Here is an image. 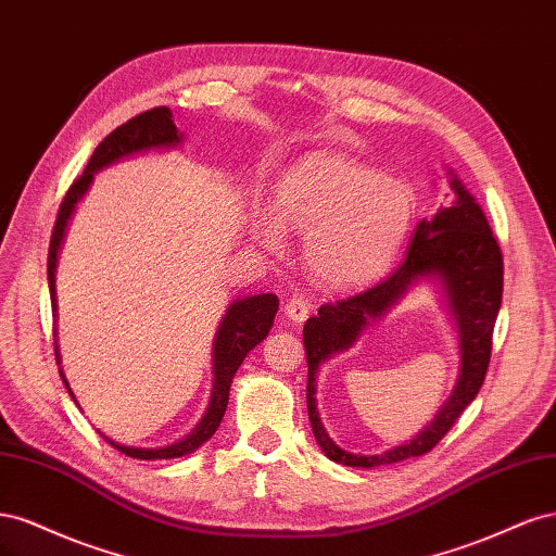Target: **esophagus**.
I'll list each match as a JSON object with an SVG mask.
<instances>
[{
	"mask_svg": "<svg viewBox=\"0 0 556 556\" xmlns=\"http://www.w3.org/2000/svg\"><path fill=\"white\" fill-rule=\"evenodd\" d=\"M311 313V301L306 296H292L288 304H285V315H288L292 323H304Z\"/></svg>",
	"mask_w": 556,
	"mask_h": 556,
	"instance_id": "34e87169",
	"label": "esophagus"
}]
</instances>
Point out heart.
Instances as JSON below:
<instances>
[{
  "label": "heart",
  "mask_w": 556,
  "mask_h": 556,
  "mask_svg": "<svg viewBox=\"0 0 556 556\" xmlns=\"http://www.w3.org/2000/svg\"><path fill=\"white\" fill-rule=\"evenodd\" d=\"M415 213L408 182L355 157L315 153L278 185L279 217H266L260 237L268 248H280L282 227L301 233L313 280L329 290H357L390 268Z\"/></svg>",
  "instance_id": "1"
}]
</instances>
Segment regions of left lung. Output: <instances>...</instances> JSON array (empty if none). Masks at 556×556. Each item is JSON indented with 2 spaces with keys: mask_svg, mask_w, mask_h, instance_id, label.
Instances as JSON below:
<instances>
[{
  "mask_svg": "<svg viewBox=\"0 0 556 556\" xmlns=\"http://www.w3.org/2000/svg\"><path fill=\"white\" fill-rule=\"evenodd\" d=\"M457 194L454 206L441 208L433 220H422L415 229L406 257L371 288L357 294L327 301L304 327L308 357L306 403L317 445L336 464L374 468L399 464L410 457H422L443 441V435L457 422L466 406L473 401L484 382L492 357L494 323L503 294V255L486 223L482 208L476 204L464 185L452 178ZM425 275H439L460 329L463 374L451 401L434 422L410 444L390 453L362 458L336 446L326 435L314 408V374L316 366L356 338L366 321L391 307L409 285Z\"/></svg>",
  "mask_w": 556,
  "mask_h": 556,
  "instance_id": "1",
  "label": "left lung"
}]
</instances>
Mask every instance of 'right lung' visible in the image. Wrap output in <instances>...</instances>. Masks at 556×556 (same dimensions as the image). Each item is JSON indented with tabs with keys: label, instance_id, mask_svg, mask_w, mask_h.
<instances>
[{
	"label": "right lung",
	"instance_id": "1",
	"mask_svg": "<svg viewBox=\"0 0 556 556\" xmlns=\"http://www.w3.org/2000/svg\"><path fill=\"white\" fill-rule=\"evenodd\" d=\"M180 143V134L172 121V109L157 106L143 111L139 115H134L131 121L113 129L109 137L97 146L92 153L86 172H83L74 182L72 188L66 190L58 217H55V227H53V237H50V248H48V288H50V304H53L55 311V262H58V250L64 237V227L70 223L72 211L76 206V201L86 194L92 182V174L104 169V166L113 164L115 160H121L125 155L139 153V150L148 148H164V146H176ZM278 311V296L276 294H257V296H248L241 301H233L229 306L220 329H217V339L213 348V362H215V380H213V394L208 403V413L201 419V425L182 439L180 443L166 445L160 450H146V447H127V445H117L115 441L106 439L109 445L115 450H121L127 457L134 459H174L182 457V454L194 452L201 443H206L215 429L220 427L223 415L227 410V401H229V387L231 378L237 374V368L245 359L248 352L255 348L260 341L266 339L268 329L274 327V317ZM55 359H58V345H55ZM62 376V371H60ZM64 380V376H62ZM66 384V380H64ZM70 390V384H66ZM72 394V390H70ZM74 396V394H72Z\"/></svg>",
	"mask_w": 556,
	"mask_h": 556
}]
</instances>
